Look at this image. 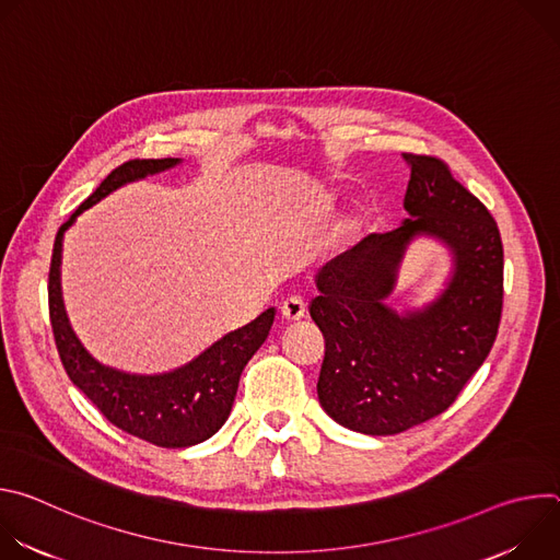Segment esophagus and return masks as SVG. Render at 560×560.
<instances>
[{
  "label": "esophagus",
  "instance_id": "34e87169",
  "mask_svg": "<svg viewBox=\"0 0 560 560\" xmlns=\"http://www.w3.org/2000/svg\"><path fill=\"white\" fill-rule=\"evenodd\" d=\"M281 316L283 322L292 324V322H299V318L305 316V303L299 299V296H290L281 303Z\"/></svg>",
  "mask_w": 560,
  "mask_h": 560
}]
</instances>
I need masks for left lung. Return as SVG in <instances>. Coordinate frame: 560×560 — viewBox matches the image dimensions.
Segmentation results:
<instances>
[{
	"label": "left lung",
	"instance_id": "left-lung-1",
	"mask_svg": "<svg viewBox=\"0 0 560 560\" xmlns=\"http://www.w3.org/2000/svg\"><path fill=\"white\" fill-rule=\"evenodd\" d=\"M412 219L372 232L316 277L310 316L326 357L316 392L339 425L387 436L445 412L490 354L503 312V244L490 210L439 156L404 152ZM436 233L457 270L442 299L398 317L384 305L409 238Z\"/></svg>",
	"mask_w": 560,
	"mask_h": 560
}]
</instances>
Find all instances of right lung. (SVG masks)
Segmentation results:
<instances>
[{
    "label": "right lung",
    "instance_id": "obj_1",
    "mask_svg": "<svg viewBox=\"0 0 560 560\" xmlns=\"http://www.w3.org/2000/svg\"><path fill=\"white\" fill-rule=\"evenodd\" d=\"M179 164V159H130L117 166L100 188L61 223L48 272V314L55 346L68 378L82 389L93 406L119 430L156 447H188L210 439L232 410L238 378L253 354L268 339L275 307L257 316L253 324L225 335L192 363L159 376H135L100 365L74 339L61 303L59 264L61 238L79 212L95 206L119 186L162 173Z\"/></svg>",
    "mask_w": 560,
    "mask_h": 560
}]
</instances>
